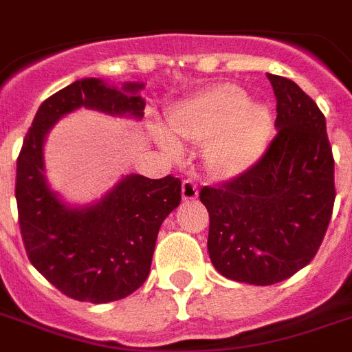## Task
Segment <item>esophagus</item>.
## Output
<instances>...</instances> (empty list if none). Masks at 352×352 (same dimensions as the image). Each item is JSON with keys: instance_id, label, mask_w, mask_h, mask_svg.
<instances>
[{"instance_id": "34e87169", "label": "esophagus", "mask_w": 352, "mask_h": 352, "mask_svg": "<svg viewBox=\"0 0 352 352\" xmlns=\"http://www.w3.org/2000/svg\"><path fill=\"white\" fill-rule=\"evenodd\" d=\"M182 201H193V199H197L199 190L195 186V182L193 181H184L182 182Z\"/></svg>"}]
</instances>
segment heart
Instances as JSON below:
<instances>
[{
    "mask_svg": "<svg viewBox=\"0 0 352 352\" xmlns=\"http://www.w3.org/2000/svg\"><path fill=\"white\" fill-rule=\"evenodd\" d=\"M175 137L201 144L204 162L212 175L230 179L246 171L267 148L272 135L274 118L267 106L246 102V93L235 85H215L177 104L168 115ZM164 149L171 157L179 146L170 140Z\"/></svg>",
    "mask_w": 352,
    "mask_h": 352,
    "instance_id": "1",
    "label": "heart"
}]
</instances>
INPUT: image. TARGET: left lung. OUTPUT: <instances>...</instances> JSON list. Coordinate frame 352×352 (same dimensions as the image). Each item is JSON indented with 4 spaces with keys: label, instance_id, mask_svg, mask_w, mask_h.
Here are the masks:
<instances>
[{
    "label": "left lung",
    "instance_id": "left-lung-1",
    "mask_svg": "<svg viewBox=\"0 0 352 352\" xmlns=\"http://www.w3.org/2000/svg\"><path fill=\"white\" fill-rule=\"evenodd\" d=\"M267 76L278 100V135L250 170L199 193L210 214L215 270L250 285L279 283L312 261L336 197L323 113L292 80Z\"/></svg>",
    "mask_w": 352,
    "mask_h": 352
}]
</instances>
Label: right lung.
I'll list each match as a JSON object with an SVG mask.
<instances>
[{
  "label": "right lung",
  "instance_id": "obj_1",
  "mask_svg": "<svg viewBox=\"0 0 352 352\" xmlns=\"http://www.w3.org/2000/svg\"><path fill=\"white\" fill-rule=\"evenodd\" d=\"M144 84L109 87L82 78L49 96L23 138L16 168L19 230L30 263L69 298L109 303L146 281L162 221L181 203L175 177H124L87 206H69L47 184L43 142L58 120L80 107L142 118Z\"/></svg>",
  "mask_w": 352,
  "mask_h": 352
}]
</instances>
